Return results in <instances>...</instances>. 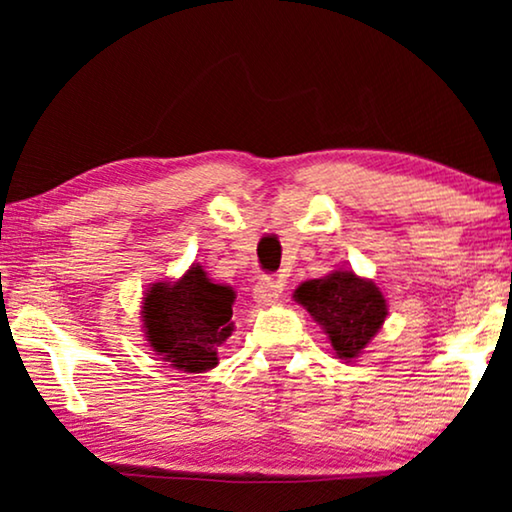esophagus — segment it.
Returning a JSON list of instances; mask_svg holds the SVG:
<instances>
[{
    "label": "esophagus",
    "mask_w": 512,
    "mask_h": 512,
    "mask_svg": "<svg viewBox=\"0 0 512 512\" xmlns=\"http://www.w3.org/2000/svg\"><path fill=\"white\" fill-rule=\"evenodd\" d=\"M282 282H277V279H272V277H261L256 282V286H254V298H256V303L258 305H263V307H268V305H275L277 300H279V296H282Z\"/></svg>",
    "instance_id": "1"
}]
</instances>
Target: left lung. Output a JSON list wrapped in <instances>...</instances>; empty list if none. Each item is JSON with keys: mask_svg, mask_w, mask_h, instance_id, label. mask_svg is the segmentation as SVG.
I'll use <instances>...</instances> for the list:
<instances>
[{"mask_svg": "<svg viewBox=\"0 0 512 512\" xmlns=\"http://www.w3.org/2000/svg\"><path fill=\"white\" fill-rule=\"evenodd\" d=\"M293 298L324 328L338 359H356L387 319V300L375 282L352 270L307 279Z\"/></svg>", "mask_w": 512, "mask_h": 512, "instance_id": "left-lung-1", "label": "left lung"}]
</instances>
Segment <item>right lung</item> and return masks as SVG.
Returning a JSON list of instances; mask_svg holds the SVG:
<instances>
[{"instance_id": "right-lung-1", "label": "right lung", "mask_w": 512, "mask_h": 512, "mask_svg": "<svg viewBox=\"0 0 512 512\" xmlns=\"http://www.w3.org/2000/svg\"><path fill=\"white\" fill-rule=\"evenodd\" d=\"M233 303V286L212 282L202 265H191L177 282H156L142 303L149 347L172 368L205 373L233 335Z\"/></svg>"}]
</instances>
